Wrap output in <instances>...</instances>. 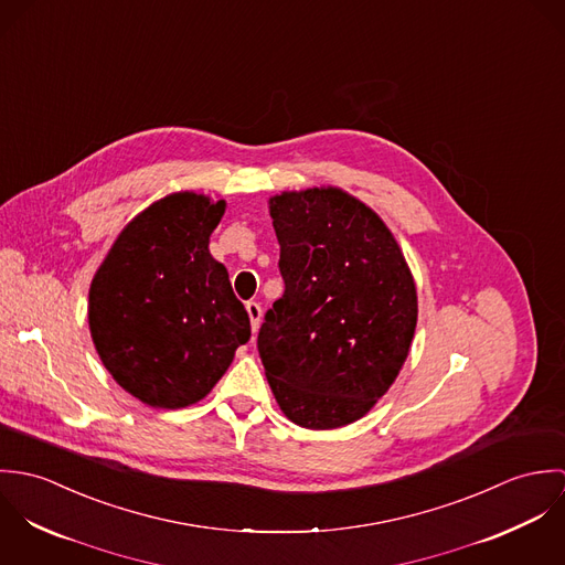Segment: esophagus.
Listing matches in <instances>:
<instances>
[{
  "label": "esophagus",
  "instance_id": "obj_1",
  "mask_svg": "<svg viewBox=\"0 0 565 565\" xmlns=\"http://www.w3.org/2000/svg\"><path fill=\"white\" fill-rule=\"evenodd\" d=\"M245 311H247V316H249V322H252V330L256 332V330H258V326H260V318H263L260 305H258V302H254V300H249V302H245Z\"/></svg>",
  "mask_w": 565,
  "mask_h": 565
}]
</instances>
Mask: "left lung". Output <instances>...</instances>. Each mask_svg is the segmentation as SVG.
Instances as JSON below:
<instances>
[{
	"instance_id": "left-lung-1",
	"label": "left lung",
	"mask_w": 565,
	"mask_h": 565,
	"mask_svg": "<svg viewBox=\"0 0 565 565\" xmlns=\"http://www.w3.org/2000/svg\"><path fill=\"white\" fill-rule=\"evenodd\" d=\"M285 294L258 354L282 413L313 430L363 417L396 381L417 322L403 252L383 220L339 189L269 200Z\"/></svg>"
}]
</instances>
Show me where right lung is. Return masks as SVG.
I'll return each instance as SVG.
<instances>
[{"label": "right lung", "instance_id": "add662e5", "mask_svg": "<svg viewBox=\"0 0 565 565\" xmlns=\"http://www.w3.org/2000/svg\"><path fill=\"white\" fill-rule=\"evenodd\" d=\"M224 209L186 191L167 195L124 228L90 282L95 350L141 403L202 401L252 334L226 267L209 252Z\"/></svg>", "mask_w": 565, "mask_h": 565}]
</instances>
